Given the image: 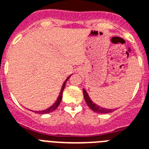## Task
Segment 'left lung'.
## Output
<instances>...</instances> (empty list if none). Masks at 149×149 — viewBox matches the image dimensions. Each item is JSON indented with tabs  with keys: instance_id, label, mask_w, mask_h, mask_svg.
Here are the masks:
<instances>
[{
	"instance_id": "1",
	"label": "left lung",
	"mask_w": 149,
	"mask_h": 149,
	"mask_svg": "<svg viewBox=\"0 0 149 149\" xmlns=\"http://www.w3.org/2000/svg\"><path fill=\"white\" fill-rule=\"evenodd\" d=\"M83 94H84V98H85V102H86L87 105L88 106V107L93 111L95 112V113H111V112L114 111L115 109H116L103 108V107H101L100 106H98L97 104H95V102L92 101V100L90 99L89 95H88V94L85 88H83Z\"/></svg>"
}]
</instances>
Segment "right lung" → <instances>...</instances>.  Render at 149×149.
I'll list each match as a JSON object with an SVG mask.
<instances>
[{"mask_svg": "<svg viewBox=\"0 0 149 149\" xmlns=\"http://www.w3.org/2000/svg\"><path fill=\"white\" fill-rule=\"evenodd\" d=\"M71 76V75H70L69 77H68L66 80L64 81V84H63V85H62L61 89V92H60V94H59V96H58V98H57V100H56V101L54 102V104L52 105L51 107H49V108H47V109H43V110H40V111H33V112H34V113H36L44 114V113H51V112L54 111V110H55V109H56V108L58 107V106L60 105L61 102L63 91H64V87H65V85H66L67 81L68 80L69 78H70Z\"/></svg>", "mask_w": 149, "mask_h": 149, "instance_id": "right-lung-1", "label": "right lung"}]
</instances>
